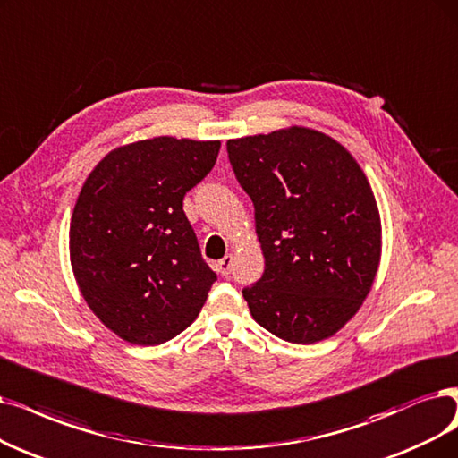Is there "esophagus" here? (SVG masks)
Here are the masks:
<instances>
[{"label":"esophagus","instance_id":"esophagus-1","mask_svg":"<svg viewBox=\"0 0 458 458\" xmlns=\"http://www.w3.org/2000/svg\"><path fill=\"white\" fill-rule=\"evenodd\" d=\"M231 268H233V255L227 253L224 259L217 261V272L222 274V276H229L231 274Z\"/></svg>","mask_w":458,"mask_h":458}]
</instances>
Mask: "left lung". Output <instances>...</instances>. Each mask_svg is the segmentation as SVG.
Returning a JSON list of instances; mask_svg holds the SVG:
<instances>
[{"label":"left lung","instance_id":"left-lung-1","mask_svg":"<svg viewBox=\"0 0 458 458\" xmlns=\"http://www.w3.org/2000/svg\"><path fill=\"white\" fill-rule=\"evenodd\" d=\"M255 208L263 276L242 289L253 319L291 344L350 321L374 284L381 225L367 176L342 144L306 127L227 140Z\"/></svg>","mask_w":458,"mask_h":458}]
</instances>
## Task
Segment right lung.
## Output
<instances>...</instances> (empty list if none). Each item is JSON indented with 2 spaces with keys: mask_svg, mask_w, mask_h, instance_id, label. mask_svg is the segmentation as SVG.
<instances>
[{
  "mask_svg": "<svg viewBox=\"0 0 458 458\" xmlns=\"http://www.w3.org/2000/svg\"><path fill=\"white\" fill-rule=\"evenodd\" d=\"M217 152L219 140L156 137L113 150L84 182L69 229L72 272L91 312L125 342L180 335L217 280L182 208Z\"/></svg>",
  "mask_w": 458,
  "mask_h": 458,
  "instance_id": "right-lung-1",
  "label": "right lung"
}]
</instances>
